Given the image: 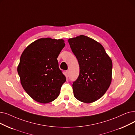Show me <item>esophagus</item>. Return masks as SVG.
Here are the masks:
<instances>
[{
    "mask_svg": "<svg viewBox=\"0 0 135 135\" xmlns=\"http://www.w3.org/2000/svg\"><path fill=\"white\" fill-rule=\"evenodd\" d=\"M69 74V71H66V77H68Z\"/></svg>",
    "mask_w": 135,
    "mask_h": 135,
    "instance_id": "1",
    "label": "esophagus"
}]
</instances>
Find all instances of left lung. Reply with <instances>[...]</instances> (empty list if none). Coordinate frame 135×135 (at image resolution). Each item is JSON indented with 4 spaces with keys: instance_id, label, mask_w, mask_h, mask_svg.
I'll return each instance as SVG.
<instances>
[{
    "instance_id": "8db88e82",
    "label": "left lung",
    "mask_w": 135,
    "mask_h": 135,
    "mask_svg": "<svg viewBox=\"0 0 135 135\" xmlns=\"http://www.w3.org/2000/svg\"><path fill=\"white\" fill-rule=\"evenodd\" d=\"M68 42L79 66L78 78L73 83L74 97L91 103L102 98L112 80L113 63L103 46L84 35L69 38Z\"/></svg>"
}]
</instances>
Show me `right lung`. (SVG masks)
Listing matches in <instances>:
<instances>
[{"mask_svg": "<svg viewBox=\"0 0 135 135\" xmlns=\"http://www.w3.org/2000/svg\"><path fill=\"white\" fill-rule=\"evenodd\" d=\"M64 46L63 39L41 38L23 51L17 73L23 88L34 100L46 104L59 95L66 78L57 58Z\"/></svg>", "mask_w": 135, "mask_h": 135, "instance_id": "add662e5", "label": "right lung"}]
</instances>
